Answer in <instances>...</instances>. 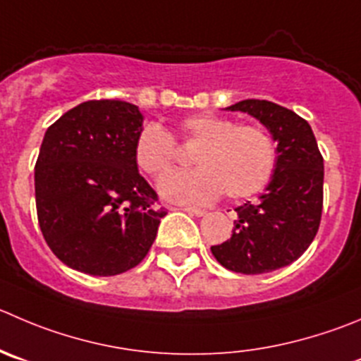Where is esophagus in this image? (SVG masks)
<instances>
[{"mask_svg": "<svg viewBox=\"0 0 361 361\" xmlns=\"http://www.w3.org/2000/svg\"><path fill=\"white\" fill-rule=\"evenodd\" d=\"M180 211L188 212V214H193V216H204L205 211L200 207H191V205H186V207H180Z\"/></svg>", "mask_w": 361, "mask_h": 361, "instance_id": "obj_1", "label": "esophagus"}]
</instances>
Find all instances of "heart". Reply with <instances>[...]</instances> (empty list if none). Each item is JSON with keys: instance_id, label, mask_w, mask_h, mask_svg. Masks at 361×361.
Here are the masks:
<instances>
[{"instance_id": "heart-1", "label": "heart", "mask_w": 361, "mask_h": 361, "mask_svg": "<svg viewBox=\"0 0 361 361\" xmlns=\"http://www.w3.org/2000/svg\"><path fill=\"white\" fill-rule=\"evenodd\" d=\"M178 136L197 145L191 161L198 166L177 170L161 178L166 200L207 204L225 191L228 198H248L269 183L276 166V143L266 127L235 123L216 113H197L178 122ZM178 147L163 127L149 123L135 143L136 164L150 177H161L173 166Z\"/></svg>"}]
</instances>
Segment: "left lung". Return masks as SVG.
<instances>
[{
    "mask_svg": "<svg viewBox=\"0 0 361 361\" xmlns=\"http://www.w3.org/2000/svg\"><path fill=\"white\" fill-rule=\"evenodd\" d=\"M226 109L260 120L278 142V159L266 193L235 209L234 232L211 252L234 273H269L300 259L314 241L321 225L324 163L312 127L293 109L259 99Z\"/></svg>",
    "mask_w": 361,
    "mask_h": 361,
    "instance_id": "obj_1",
    "label": "left lung"
}]
</instances>
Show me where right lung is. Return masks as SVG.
<instances>
[{
  "instance_id": "obj_1",
  "label": "right lung",
  "mask_w": 361,
  "mask_h": 361,
  "mask_svg": "<svg viewBox=\"0 0 361 361\" xmlns=\"http://www.w3.org/2000/svg\"><path fill=\"white\" fill-rule=\"evenodd\" d=\"M142 122L138 106L101 99L47 127L35 164L37 218L65 266L113 276L149 253L166 209L135 159Z\"/></svg>"
}]
</instances>
